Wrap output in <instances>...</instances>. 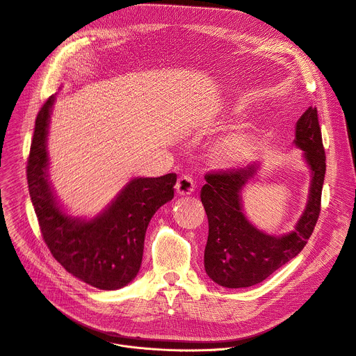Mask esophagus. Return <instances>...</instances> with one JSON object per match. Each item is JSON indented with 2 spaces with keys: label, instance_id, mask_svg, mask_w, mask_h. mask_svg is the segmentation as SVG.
I'll use <instances>...</instances> for the list:
<instances>
[{
  "label": "esophagus",
  "instance_id": "34e87169",
  "mask_svg": "<svg viewBox=\"0 0 356 356\" xmlns=\"http://www.w3.org/2000/svg\"><path fill=\"white\" fill-rule=\"evenodd\" d=\"M175 189L179 196H188L195 191V182L189 175H181L177 181Z\"/></svg>",
  "mask_w": 356,
  "mask_h": 356
}]
</instances>
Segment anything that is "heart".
<instances>
[{
  "label": "heart",
  "mask_w": 356,
  "mask_h": 356,
  "mask_svg": "<svg viewBox=\"0 0 356 356\" xmlns=\"http://www.w3.org/2000/svg\"><path fill=\"white\" fill-rule=\"evenodd\" d=\"M250 147V137L237 136L226 138L218 145L216 156L225 164H238L244 159L247 150Z\"/></svg>",
  "instance_id": "1"
}]
</instances>
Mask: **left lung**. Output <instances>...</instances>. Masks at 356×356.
<instances>
[{"mask_svg": "<svg viewBox=\"0 0 356 356\" xmlns=\"http://www.w3.org/2000/svg\"><path fill=\"white\" fill-rule=\"evenodd\" d=\"M293 145L303 152L312 178L306 207L289 233L268 234L245 216L243 189L258 174L259 161L204 177L200 200L207 215L209 236L203 261L206 273L218 285L229 289L257 285L293 259L310 238L320 215L325 175V153L316 108L310 106L298 120Z\"/></svg>", "mask_w": 356, "mask_h": 356, "instance_id": "obj_1", "label": "left lung"}]
</instances>
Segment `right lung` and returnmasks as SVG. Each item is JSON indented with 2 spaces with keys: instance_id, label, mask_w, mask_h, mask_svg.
I'll use <instances>...</instances> for the list:
<instances>
[{
  "instance_id": "right-lung-1",
  "label": "right lung",
  "mask_w": 356,
  "mask_h": 356,
  "mask_svg": "<svg viewBox=\"0 0 356 356\" xmlns=\"http://www.w3.org/2000/svg\"><path fill=\"white\" fill-rule=\"evenodd\" d=\"M56 94L38 113L28 160V186L44 243L58 264L101 291H118L136 277L154 213L174 197L175 174L131 178L92 218L70 215L50 181L47 137Z\"/></svg>"
}]
</instances>
